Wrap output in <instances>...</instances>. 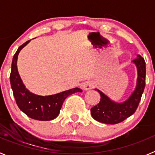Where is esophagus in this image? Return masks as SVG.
<instances>
[{
  "label": "esophagus",
  "mask_w": 155,
  "mask_h": 155,
  "mask_svg": "<svg viewBox=\"0 0 155 155\" xmlns=\"http://www.w3.org/2000/svg\"><path fill=\"white\" fill-rule=\"evenodd\" d=\"M93 86H94V84H93V83L91 81H84L81 84V87L84 90L91 89Z\"/></svg>",
  "instance_id": "esophagus-1"
}]
</instances>
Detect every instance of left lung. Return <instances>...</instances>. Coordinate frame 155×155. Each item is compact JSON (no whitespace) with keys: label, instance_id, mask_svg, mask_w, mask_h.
<instances>
[{"label":"left lung","instance_id":"1","mask_svg":"<svg viewBox=\"0 0 155 155\" xmlns=\"http://www.w3.org/2000/svg\"><path fill=\"white\" fill-rule=\"evenodd\" d=\"M137 68V87L130 97L123 103H116L109 99L105 94L95 89L101 95L98 104L91 109L93 118L100 123L106 124H116L121 123L132 116L137 110L145 87L146 64L144 59L140 55L133 60Z\"/></svg>","mask_w":155,"mask_h":155}]
</instances>
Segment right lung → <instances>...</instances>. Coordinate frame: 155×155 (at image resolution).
<instances>
[{
  "label": "right lung",
  "mask_w": 155,
  "mask_h": 155,
  "mask_svg": "<svg viewBox=\"0 0 155 155\" xmlns=\"http://www.w3.org/2000/svg\"><path fill=\"white\" fill-rule=\"evenodd\" d=\"M29 42L30 40L27 41L19 46L15 54L14 55L10 74L11 86L16 103L20 110L33 120L49 121L55 119L58 116L67 97L74 93L81 92L82 90L78 87H75L53 95L40 96L30 92L25 88L18 71L17 60L19 52Z\"/></svg>",
  "instance_id": "right-lung-1"
}]
</instances>
